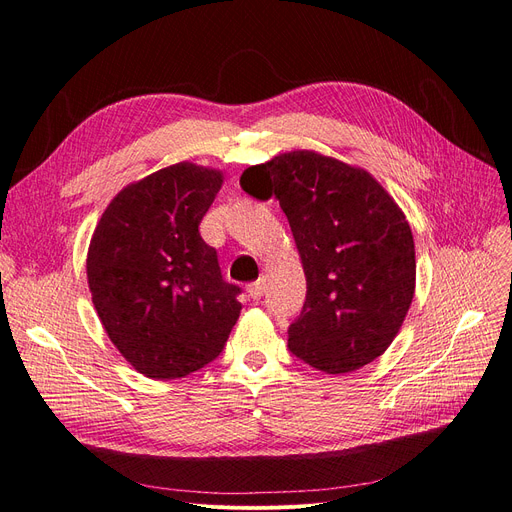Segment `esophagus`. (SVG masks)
Wrapping results in <instances>:
<instances>
[{"instance_id": "1", "label": "esophagus", "mask_w": 512, "mask_h": 512, "mask_svg": "<svg viewBox=\"0 0 512 512\" xmlns=\"http://www.w3.org/2000/svg\"><path fill=\"white\" fill-rule=\"evenodd\" d=\"M246 291H249V295L253 300H261L263 291H266V278H259L255 280V283H251L249 287H246Z\"/></svg>"}]
</instances>
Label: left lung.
<instances>
[{
	"label": "left lung",
	"mask_w": 512,
	"mask_h": 512,
	"mask_svg": "<svg viewBox=\"0 0 512 512\" xmlns=\"http://www.w3.org/2000/svg\"><path fill=\"white\" fill-rule=\"evenodd\" d=\"M240 187L274 195L306 274L289 351L327 374L355 372L398 336L415 295V242L393 197L361 168L293 151L246 168Z\"/></svg>",
	"instance_id": "left-lung-1"
}]
</instances>
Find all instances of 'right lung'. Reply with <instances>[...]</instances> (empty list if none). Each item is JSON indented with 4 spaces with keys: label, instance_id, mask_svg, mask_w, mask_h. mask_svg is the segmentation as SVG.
Wrapping results in <instances>:
<instances>
[{
    "label": "right lung",
    "instance_id": "add662e5",
    "mask_svg": "<svg viewBox=\"0 0 512 512\" xmlns=\"http://www.w3.org/2000/svg\"><path fill=\"white\" fill-rule=\"evenodd\" d=\"M223 174L183 161L125 187L87 255L93 306L140 374L183 378L217 359L240 317V287L221 276L200 223Z\"/></svg>",
    "mask_w": 512,
    "mask_h": 512
}]
</instances>
